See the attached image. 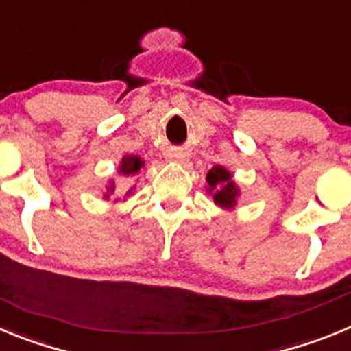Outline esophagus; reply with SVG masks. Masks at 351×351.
I'll use <instances>...</instances> for the list:
<instances>
[{
	"label": "esophagus",
	"instance_id": "obj_1",
	"mask_svg": "<svg viewBox=\"0 0 351 351\" xmlns=\"http://www.w3.org/2000/svg\"><path fill=\"white\" fill-rule=\"evenodd\" d=\"M167 158H169V161H176V163H186L188 161V154L182 153V151H170Z\"/></svg>",
	"mask_w": 351,
	"mask_h": 351
}]
</instances>
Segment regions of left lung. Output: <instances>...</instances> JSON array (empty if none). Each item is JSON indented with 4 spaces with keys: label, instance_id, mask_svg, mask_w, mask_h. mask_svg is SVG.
<instances>
[{
    "label": "left lung",
    "instance_id": "8db88e82",
    "mask_svg": "<svg viewBox=\"0 0 351 351\" xmlns=\"http://www.w3.org/2000/svg\"><path fill=\"white\" fill-rule=\"evenodd\" d=\"M207 191L213 195L214 204L223 209H234L237 197L241 195L239 186L234 182L232 172L221 165H216L207 172Z\"/></svg>",
    "mask_w": 351,
    "mask_h": 351
}]
</instances>
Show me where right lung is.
Masks as SVG:
<instances>
[{
  "label": "right lung",
  "mask_w": 351,
  "mask_h": 351,
  "mask_svg": "<svg viewBox=\"0 0 351 351\" xmlns=\"http://www.w3.org/2000/svg\"><path fill=\"white\" fill-rule=\"evenodd\" d=\"M142 167H144V160H141L137 154H126V156H123V160H121L117 172H119L121 176H125V178H130V176H137V173L141 172ZM114 190H116V186H114V181H110L108 182L107 193L104 195V198H107L108 200L110 195H114ZM130 191L126 195H130Z\"/></svg>",
  "instance_id": "right-lung-1"
}]
</instances>
